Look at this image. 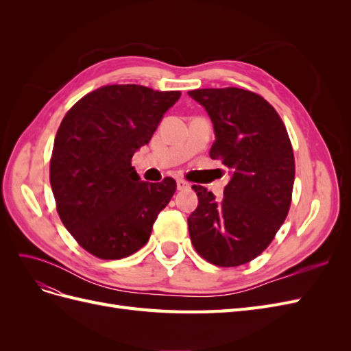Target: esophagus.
<instances>
[{
    "label": "esophagus",
    "instance_id": "esophagus-1",
    "mask_svg": "<svg viewBox=\"0 0 351 351\" xmlns=\"http://www.w3.org/2000/svg\"><path fill=\"white\" fill-rule=\"evenodd\" d=\"M177 189L178 190H187V189H190V183L186 182V180H183V178H178L177 180Z\"/></svg>",
    "mask_w": 351,
    "mask_h": 351
}]
</instances>
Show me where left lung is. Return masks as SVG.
<instances>
[{"label": "left lung", "instance_id": "1", "mask_svg": "<svg viewBox=\"0 0 351 351\" xmlns=\"http://www.w3.org/2000/svg\"><path fill=\"white\" fill-rule=\"evenodd\" d=\"M215 130L209 155L232 177L217 199L193 186L199 205L187 218L189 234L205 261L222 268L258 258L274 240L291 205L295 164L278 112L261 95L240 89H196Z\"/></svg>", "mask_w": 351, "mask_h": 351}]
</instances>
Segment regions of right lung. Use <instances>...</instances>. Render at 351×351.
<instances>
[{"label":"right lung","mask_w":351,"mask_h":351,"mask_svg":"<svg viewBox=\"0 0 351 351\" xmlns=\"http://www.w3.org/2000/svg\"><path fill=\"white\" fill-rule=\"evenodd\" d=\"M180 95L108 84L84 95L62 119L49 182L61 222L95 258L123 259L143 247L158 214L171 200L176 180L141 182L132 158L149 143Z\"/></svg>","instance_id":"right-lung-1"}]
</instances>
